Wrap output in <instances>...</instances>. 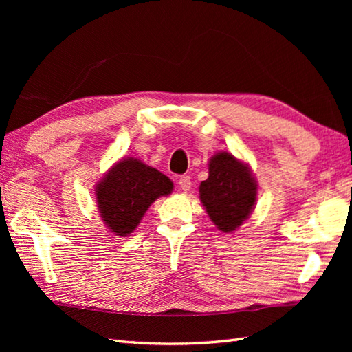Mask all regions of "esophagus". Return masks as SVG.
<instances>
[{
  "mask_svg": "<svg viewBox=\"0 0 352 352\" xmlns=\"http://www.w3.org/2000/svg\"><path fill=\"white\" fill-rule=\"evenodd\" d=\"M178 184H180V188L183 192H188L190 190V186H192V182H190V177L189 175H183L180 177V180H178Z\"/></svg>",
  "mask_w": 352,
  "mask_h": 352,
  "instance_id": "34e87169",
  "label": "esophagus"
}]
</instances>
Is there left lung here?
<instances>
[{
  "label": "left lung",
  "instance_id": "left-lung-1",
  "mask_svg": "<svg viewBox=\"0 0 352 352\" xmlns=\"http://www.w3.org/2000/svg\"><path fill=\"white\" fill-rule=\"evenodd\" d=\"M257 198V182L248 164L233 154L218 153L208 163V178L199 186V199L213 223L231 233L252 212Z\"/></svg>",
  "mask_w": 352,
  "mask_h": 352
}]
</instances>
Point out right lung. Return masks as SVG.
I'll use <instances>...</instances> for the list:
<instances>
[{
  "label": "right lung",
  "mask_w": 352,
  "mask_h": 352,
  "mask_svg": "<svg viewBox=\"0 0 352 352\" xmlns=\"http://www.w3.org/2000/svg\"><path fill=\"white\" fill-rule=\"evenodd\" d=\"M174 184L155 168L136 159L118 162L96 184V203L106 226L116 236H129L157 198Z\"/></svg>",
  "instance_id": "obj_1"
}]
</instances>
